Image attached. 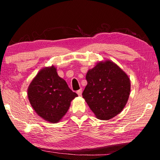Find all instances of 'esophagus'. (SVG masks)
<instances>
[{"label": "esophagus", "mask_w": 160, "mask_h": 160, "mask_svg": "<svg viewBox=\"0 0 160 160\" xmlns=\"http://www.w3.org/2000/svg\"><path fill=\"white\" fill-rule=\"evenodd\" d=\"M82 89H80V90H78V91H77V94H78V95H79V96H81V95H82Z\"/></svg>", "instance_id": "obj_1"}]
</instances>
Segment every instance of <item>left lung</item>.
<instances>
[{
  "mask_svg": "<svg viewBox=\"0 0 160 160\" xmlns=\"http://www.w3.org/2000/svg\"><path fill=\"white\" fill-rule=\"evenodd\" d=\"M82 97L96 117L109 120L124 109L131 92L128 75L110 60L98 62L86 74Z\"/></svg>",
  "mask_w": 160,
  "mask_h": 160,
  "instance_id": "obj_1",
  "label": "left lung"
}]
</instances>
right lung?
Instances as JSON below:
<instances>
[{
  "mask_svg": "<svg viewBox=\"0 0 160 160\" xmlns=\"http://www.w3.org/2000/svg\"><path fill=\"white\" fill-rule=\"evenodd\" d=\"M32 107L47 122L56 123L66 115L70 103L78 94L58 76L54 66L43 68L38 72L28 89Z\"/></svg>",
  "mask_w": 160,
  "mask_h": 160,
  "instance_id": "right-lung-1",
  "label": "right lung"
}]
</instances>
